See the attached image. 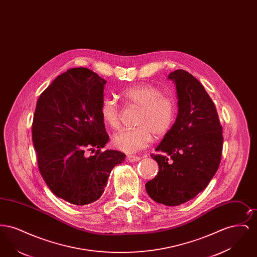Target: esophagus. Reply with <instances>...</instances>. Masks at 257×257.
<instances>
[{
	"label": "esophagus",
	"instance_id": "esophagus-1",
	"mask_svg": "<svg viewBox=\"0 0 257 257\" xmlns=\"http://www.w3.org/2000/svg\"><path fill=\"white\" fill-rule=\"evenodd\" d=\"M126 160H127L128 162H130V163H134V162H138V161H140V160H141V157H139V156H135V155H128V156L126 157Z\"/></svg>",
	"mask_w": 257,
	"mask_h": 257
}]
</instances>
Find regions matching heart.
Segmentation results:
<instances>
[{
  "mask_svg": "<svg viewBox=\"0 0 257 257\" xmlns=\"http://www.w3.org/2000/svg\"><path fill=\"white\" fill-rule=\"evenodd\" d=\"M120 96L129 106L140 109V111L136 119L137 128L121 130L112 137L114 148L125 153H135L150 144L152 135L159 139L171 130L176 115V104L173 98L164 94L159 87L152 85L131 86L121 91ZM100 114L107 126L118 128L120 113L113 100H103Z\"/></svg>",
  "mask_w": 257,
  "mask_h": 257,
  "instance_id": "b5f03b06",
  "label": "heart"
}]
</instances>
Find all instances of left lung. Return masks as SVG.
Instances as JSON below:
<instances>
[{"mask_svg":"<svg viewBox=\"0 0 257 257\" xmlns=\"http://www.w3.org/2000/svg\"><path fill=\"white\" fill-rule=\"evenodd\" d=\"M176 86L178 113L151 157L159 172L146 184L153 200L167 206L185 203L203 191L220 166L222 127L215 104L192 74L179 69L169 77Z\"/></svg>","mask_w":257,"mask_h":257,"instance_id":"left-lung-1","label":"left lung"}]
</instances>
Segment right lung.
Segmentation results:
<instances>
[{
    "instance_id": "right-lung-1",
    "label": "right lung",
    "mask_w": 257,
    "mask_h": 257,
    "mask_svg": "<svg viewBox=\"0 0 257 257\" xmlns=\"http://www.w3.org/2000/svg\"><path fill=\"white\" fill-rule=\"evenodd\" d=\"M106 83L90 69L71 68L37 100L32 132L38 169L53 194L74 205L96 201L126 157L101 151L110 140L100 114Z\"/></svg>"
}]
</instances>
